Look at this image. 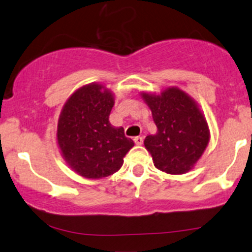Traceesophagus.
Masks as SVG:
<instances>
[{"instance_id":"1","label":"esophagus","mask_w":252,"mask_h":252,"mask_svg":"<svg viewBox=\"0 0 252 252\" xmlns=\"http://www.w3.org/2000/svg\"><path fill=\"white\" fill-rule=\"evenodd\" d=\"M134 143H135V145H143V143H144L143 137H135L134 138Z\"/></svg>"}]
</instances>
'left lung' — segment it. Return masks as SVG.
I'll return each mask as SVG.
<instances>
[{
    "label": "left lung",
    "instance_id": "8db88e82",
    "mask_svg": "<svg viewBox=\"0 0 252 252\" xmlns=\"http://www.w3.org/2000/svg\"><path fill=\"white\" fill-rule=\"evenodd\" d=\"M152 112L157 133L147 135L144 145L155 166L162 172L183 174L193 168L208 146V123L197 102L177 87L159 95L141 93Z\"/></svg>",
    "mask_w": 252,
    "mask_h": 252
}]
</instances>
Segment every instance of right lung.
Returning <instances> with one entry per match:
<instances>
[{
    "instance_id": "right-lung-1",
    "label": "right lung",
    "mask_w": 252,
    "mask_h": 252,
    "mask_svg": "<svg viewBox=\"0 0 252 252\" xmlns=\"http://www.w3.org/2000/svg\"><path fill=\"white\" fill-rule=\"evenodd\" d=\"M113 105L112 92L93 82L74 92L61 111L56 132L61 155L85 178H105L119 171L134 146L123 127L109 123Z\"/></svg>"
}]
</instances>
